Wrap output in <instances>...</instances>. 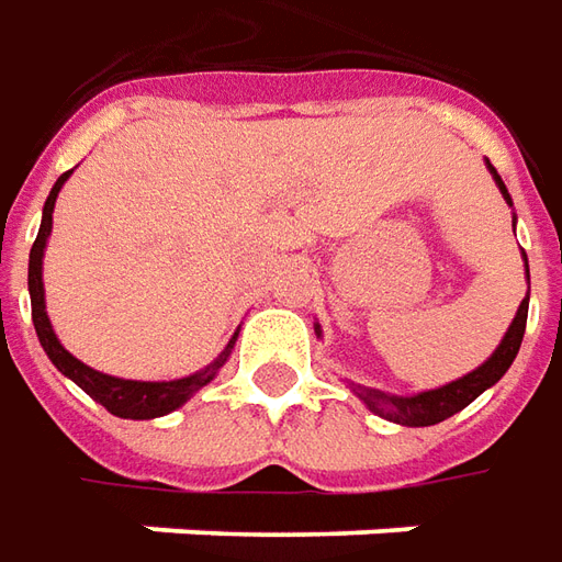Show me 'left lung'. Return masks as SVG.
Masks as SVG:
<instances>
[{
    "label": "left lung",
    "instance_id": "8db88e82",
    "mask_svg": "<svg viewBox=\"0 0 562 562\" xmlns=\"http://www.w3.org/2000/svg\"><path fill=\"white\" fill-rule=\"evenodd\" d=\"M485 165H488V161H485ZM488 170H492V180L497 183V189H501L504 202L513 207V199L510 192H507V186H504V180L497 177V170H494L492 165H488ZM513 233H516V214H513ZM522 258H526V251H522ZM526 280H529V261H526ZM526 317H529V292H526V299L519 304L513 323L507 326L501 345L492 351V358L485 360V363H479L473 373L454 379V382H448V385H438V389H429V392H416V395H392V392L367 389V385H358V382H348V385H351V392H355L373 414L382 416V419H389V423H397V426H436L441 419L454 416L457 411H463L467 404H473L475 397L482 395L485 389H492L494 382L510 370V363L516 360V355H519V345H522ZM314 329H317L319 336V326H314Z\"/></svg>",
    "mask_w": 562,
    "mask_h": 562
}]
</instances>
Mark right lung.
Here are the masks:
<instances>
[{
    "instance_id": "obj_1",
    "label": "right lung",
    "mask_w": 562,
    "mask_h": 562,
    "mask_svg": "<svg viewBox=\"0 0 562 562\" xmlns=\"http://www.w3.org/2000/svg\"><path fill=\"white\" fill-rule=\"evenodd\" d=\"M68 173H61L55 186H52L49 199L43 204V223H40V233H36V243L30 248V267H27V289H30V307H33V326H36V336L43 351L49 355V360L58 367V373H65L70 382H77L83 392H87L95 404H102L108 414L121 416V419H155V416H165L177 407H183L189 397L195 395L199 389H204L211 379L221 373V367L233 355V345L239 339V329L233 333L229 345L223 348L217 358L211 360L204 370L199 373H189L183 379H161V382H146V379H121L108 376L87 367L83 360H77L70 355L68 348L58 341L55 329H52V319L46 314V289H43V255H46V243L52 236V211H55V199L61 192V186L68 183Z\"/></svg>"
}]
</instances>
